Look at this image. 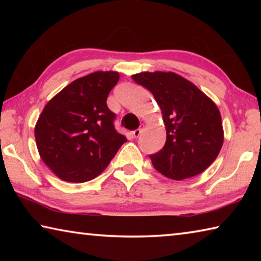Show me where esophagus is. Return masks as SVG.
<instances>
[{"mask_svg":"<svg viewBox=\"0 0 261 261\" xmlns=\"http://www.w3.org/2000/svg\"><path fill=\"white\" fill-rule=\"evenodd\" d=\"M140 134H141V129H137L135 131H132V137H134V138H138Z\"/></svg>","mask_w":261,"mask_h":261,"instance_id":"esophagus-1","label":"esophagus"}]
</instances>
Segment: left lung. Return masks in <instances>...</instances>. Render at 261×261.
Returning a JSON list of instances; mask_svg holds the SVG:
<instances>
[{
  "label": "left lung",
  "instance_id": "1",
  "mask_svg": "<svg viewBox=\"0 0 261 261\" xmlns=\"http://www.w3.org/2000/svg\"><path fill=\"white\" fill-rule=\"evenodd\" d=\"M132 79L154 95L166 125L165 146L149 155L154 168L176 180L206 170L223 144L221 115L213 101L174 72H141Z\"/></svg>",
  "mask_w": 261,
  "mask_h": 261
}]
</instances>
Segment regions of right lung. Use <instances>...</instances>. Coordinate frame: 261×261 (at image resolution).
<instances>
[{
	"mask_svg": "<svg viewBox=\"0 0 261 261\" xmlns=\"http://www.w3.org/2000/svg\"><path fill=\"white\" fill-rule=\"evenodd\" d=\"M120 74L98 71L78 78L43 108L35 125L43 162L61 179L84 183L107 168L126 141L118 134L107 98Z\"/></svg>",
	"mask_w": 261,
	"mask_h": 261,
	"instance_id": "obj_1",
	"label": "right lung"
}]
</instances>
